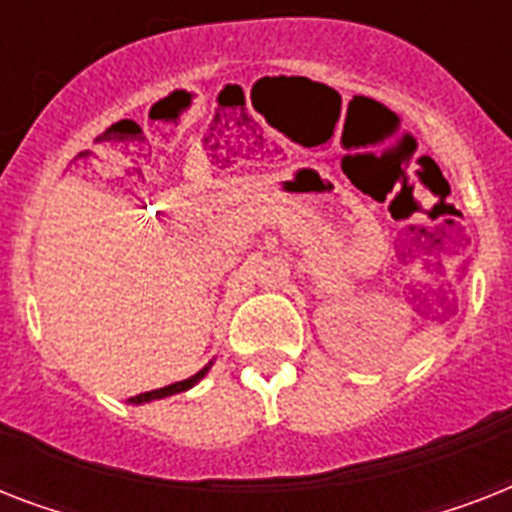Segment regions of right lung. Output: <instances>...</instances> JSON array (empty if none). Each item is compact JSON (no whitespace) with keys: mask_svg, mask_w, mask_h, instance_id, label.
I'll return each mask as SVG.
<instances>
[{"mask_svg":"<svg viewBox=\"0 0 512 512\" xmlns=\"http://www.w3.org/2000/svg\"><path fill=\"white\" fill-rule=\"evenodd\" d=\"M209 369H212V361H209L204 369H199L196 374H191L188 380L172 382V385H164V388H156V390H148V393H140V396H132V398H127V404H135V406L148 404V401H156V398H167V396H175V393H183V390H191L193 385H196V382H199L201 377L209 372Z\"/></svg>","mask_w":512,"mask_h":512,"instance_id":"add662e5","label":"right lung"}]
</instances>
